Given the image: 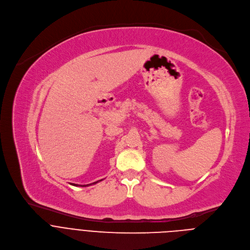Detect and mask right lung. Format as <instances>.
<instances>
[{
  "instance_id": "right-lung-1",
  "label": "right lung",
  "mask_w": 250,
  "mask_h": 250,
  "mask_svg": "<svg viewBox=\"0 0 250 250\" xmlns=\"http://www.w3.org/2000/svg\"><path fill=\"white\" fill-rule=\"evenodd\" d=\"M100 181H102V180H100ZM99 181H97V182H94V183H91V184H88V185H78V184H73L72 183V185L73 186H81V187H86V186H90V185H94V184H96V183H98Z\"/></svg>"
}]
</instances>
